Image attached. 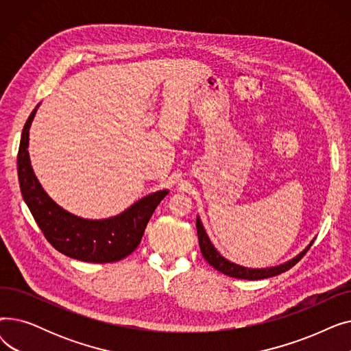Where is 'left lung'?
<instances>
[{
    "label": "left lung",
    "mask_w": 351,
    "mask_h": 351,
    "mask_svg": "<svg viewBox=\"0 0 351 351\" xmlns=\"http://www.w3.org/2000/svg\"><path fill=\"white\" fill-rule=\"evenodd\" d=\"M196 229H197V239H199L200 252H202V254H204L205 261L212 267L219 270L220 273L230 276V278H234V279H246V280H261V279L273 278V276H278V274L291 269L307 253V250L310 249L313 242H315V239H313L310 245L303 252H300L296 257H293L291 261H289L283 265L273 266V267H265V269H249V267H243L241 265H236L233 262H229L215 249V246L212 245L210 239L208 237L206 230L204 229V225H202L199 217H196Z\"/></svg>",
    "instance_id": "left-lung-1"
}]
</instances>
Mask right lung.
Listing matches in <instances>:
<instances>
[{
  "label": "right lung",
  "mask_w": 351,
  "mask_h": 351,
  "mask_svg": "<svg viewBox=\"0 0 351 351\" xmlns=\"http://www.w3.org/2000/svg\"><path fill=\"white\" fill-rule=\"evenodd\" d=\"M36 108L24 125L16 156L21 193L36 225L55 249L72 259L90 263H112L123 259L139 246L147 222L160 200L168 195V189L139 199L114 217L89 220L66 212L47 195L31 168L27 147Z\"/></svg>",
  "instance_id": "1"
}]
</instances>
